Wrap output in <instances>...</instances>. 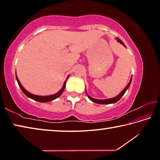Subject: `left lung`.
Wrapping results in <instances>:
<instances>
[{
    "mask_svg": "<svg viewBox=\"0 0 160 160\" xmlns=\"http://www.w3.org/2000/svg\"><path fill=\"white\" fill-rule=\"evenodd\" d=\"M116 39L117 40V41L120 43L121 44H122L123 47H126V46H125V44H123V42L121 41V40L120 39H118V37H116ZM131 81H132V78H131V80H130V81H129V82H128V85H127V86L125 88L123 89V90H122V92H121V93L119 94H118L117 96L116 97H113V98H111V99H94V98H93V97H91L90 96H89L88 94V93H87V92H86V89H85V92H86V94H87V96L88 97V98L90 99L92 102H94V103H97V104H114V103H116V102H117L119 99H120L121 97H122L123 96V94H125V92H126V90H128V89L129 88V87H130V85H131Z\"/></svg>",
    "mask_w": 160,
    "mask_h": 160,
    "instance_id": "8db88e82",
    "label": "left lung"
}]
</instances>
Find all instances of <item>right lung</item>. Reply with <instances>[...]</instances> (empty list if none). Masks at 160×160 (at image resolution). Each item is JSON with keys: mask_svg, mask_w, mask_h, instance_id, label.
I'll return each mask as SVG.
<instances>
[{"mask_svg": "<svg viewBox=\"0 0 160 160\" xmlns=\"http://www.w3.org/2000/svg\"><path fill=\"white\" fill-rule=\"evenodd\" d=\"M16 75V80L18 81V83L19 86H20V89L22 90V91L23 92V93L25 94V95L29 97V98H31L32 99L35 100V101H37V102H51V101H53V100L57 99L58 97H60L61 95V94L63 93V92L65 89V87H66V80L64 82L63 84V86L62 87V88L60 90H59L57 93L56 94H51V95H48V96H40V95H36V94H33L30 92H29L28 91H27L25 88H23V86L21 85L20 80H19L17 76V74L15 75ZM69 75L68 76V78H66V80L68 78Z\"/></svg>", "mask_w": 160, "mask_h": 160, "instance_id": "add662e5", "label": "right lung"}]
</instances>
